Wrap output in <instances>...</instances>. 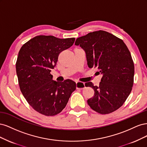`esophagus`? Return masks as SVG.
Segmentation results:
<instances>
[{"label":"esophagus","instance_id":"obj_1","mask_svg":"<svg viewBox=\"0 0 147 147\" xmlns=\"http://www.w3.org/2000/svg\"><path fill=\"white\" fill-rule=\"evenodd\" d=\"M85 88V84H84V83L82 82H76V88L79 89V90H83Z\"/></svg>","mask_w":147,"mask_h":147}]
</instances>
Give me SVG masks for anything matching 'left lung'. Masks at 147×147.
<instances>
[{"label": "left lung", "mask_w": 147, "mask_h": 147, "mask_svg": "<svg viewBox=\"0 0 147 147\" xmlns=\"http://www.w3.org/2000/svg\"><path fill=\"white\" fill-rule=\"evenodd\" d=\"M75 45L85 51L89 67L96 68L102 75L99 86L85 83L94 91L88 105L100 114L117 110L130 94L134 83V65L126 44L112 34L99 30L77 38Z\"/></svg>", "instance_id": "8db88e82"}]
</instances>
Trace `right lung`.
<instances>
[{"label": "right lung", "instance_id": "1", "mask_svg": "<svg viewBox=\"0 0 147 147\" xmlns=\"http://www.w3.org/2000/svg\"><path fill=\"white\" fill-rule=\"evenodd\" d=\"M74 42L75 38L38 35L24 43L18 53L16 70L21 91L29 104L45 116L59 113L76 89L74 82L54 81L50 74L59 55Z\"/></svg>", "mask_w": 147, "mask_h": 147}]
</instances>
